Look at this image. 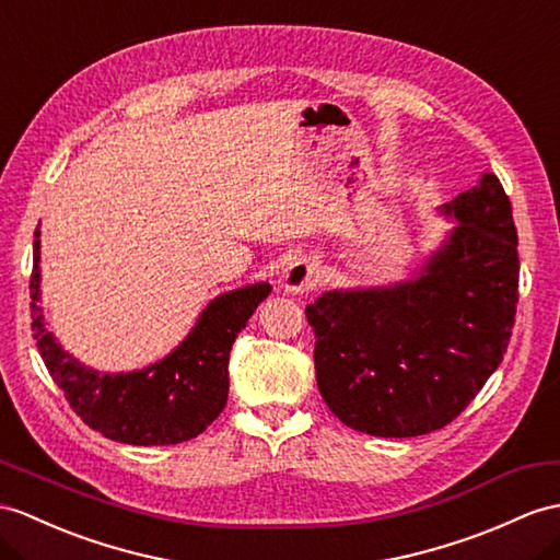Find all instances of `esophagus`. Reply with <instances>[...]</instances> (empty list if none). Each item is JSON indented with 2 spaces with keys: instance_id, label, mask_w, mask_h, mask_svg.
Returning a JSON list of instances; mask_svg holds the SVG:
<instances>
[{
  "instance_id": "obj_1",
  "label": "esophagus",
  "mask_w": 560,
  "mask_h": 560,
  "mask_svg": "<svg viewBox=\"0 0 560 560\" xmlns=\"http://www.w3.org/2000/svg\"><path fill=\"white\" fill-rule=\"evenodd\" d=\"M318 282V266L311 261V258H292L282 272V288L294 294H304L316 288Z\"/></svg>"
}]
</instances>
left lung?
Here are the masks:
<instances>
[{
	"label": "left lung",
	"mask_w": 560,
	"mask_h": 560,
	"mask_svg": "<svg viewBox=\"0 0 560 560\" xmlns=\"http://www.w3.org/2000/svg\"><path fill=\"white\" fill-rule=\"evenodd\" d=\"M458 225L418 280L327 292L306 306L327 408L373 438H418L460 416L511 342L517 230L499 177L446 203Z\"/></svg>",
	"instance_id": "1"
}]
</instances>
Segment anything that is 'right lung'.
Returning <instances> with one entry per match:
<instances>
[{"mask_svg": "<svg viewBox=\"0 0 560 560\" xmlns=\"http://www.w3.org/2000/svg\"><path fill=\"white\" fill-rule=\"evenodd\" d=\"M37 290L39 240L33 247L31 276L33 339L51 380L85 425L104 438L135 446H163L197 438L221 416L230 387V349L256 306L268 296L270 284H252L213 299L171 357L147 371L122 375H100L61 351L45 327Z\"/></svg>", "mask_w": 560, "mask_h": 560, "instance_id": "right-lung-1", "label": "right lung"}]
</instances>
